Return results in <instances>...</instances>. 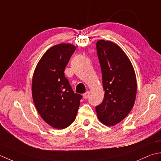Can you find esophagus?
Here are the masks:
<instances>
[{"instance_id": "esophagus-1", "label": "esophagus", "mask_w": 161, "mask_h": 161, "mask_svg": "<svg viewBox=\"0 0 161 161\" xmlns=\"http://www.w3.org/2000/svg\"><path fill=\"white\" fill-rule=\"evenodd\" d=\"M89 94H90V92H88V91L86 92H85V94H83V96L84 99H87V98L89 97Z\"/></svg>"}]
</instances>
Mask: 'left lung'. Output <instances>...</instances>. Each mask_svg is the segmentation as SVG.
<instances>
[{
	"instance_id": "obj_1",
	"label": "left lung",
	"mask_w": 161,
	"mask_h": 161,
	"mask_svg": "<svg viewBox=\"0 0 161 161\" xmlns=\"http://www.w3.org/2000/svg\"><path fill=\"white\" fill-rule=\"evenodd\" d=\"M96 47L105 94L102 103L95 108L101 122L114 126L129 114L135 103V71L129 58L117 44L101 39Z\"/></svg>"
}]
</instances>
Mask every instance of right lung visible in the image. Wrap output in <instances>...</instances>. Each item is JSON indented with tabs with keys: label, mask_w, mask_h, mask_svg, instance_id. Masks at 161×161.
Here are the masks:
<instances>
[{
	"label": "right lung",
	"mask_w": 161,
	"mask_h": 161,
	"mask_svg": "<svg viewBox=\"0 0 161 161\" xmlns=\"http://www.w3.org/2000/svg\"><path fill=\"white\" fill-rule=\"evenodd\" d=\"M76 47L53 46L46 51L36 67L32 83V99L46 122L58 129L68 127L76 119L82 96L74 93L64 71Z\"/></svg>",
	"instance_id": "right-lung-1"
}]
</instances>
